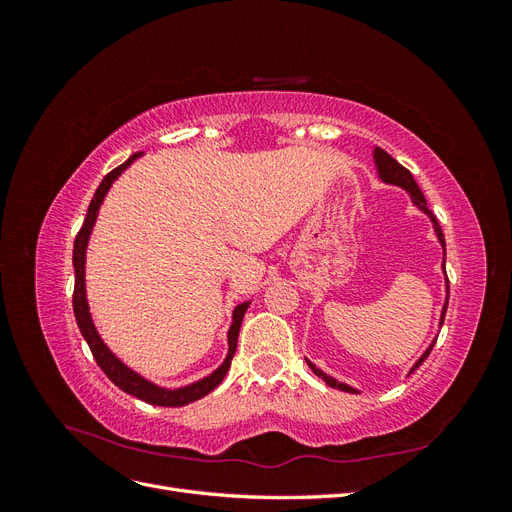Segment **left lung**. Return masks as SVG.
Here are the masks:
<instances>
[{
  "label": "left lung",
  "mask_w": 512,
  "mask_h": 512,
  "mask_svg": "<svg viewBox=\"0 0 512 512\" xmlns=\"http://www.w3.org/2000/svg\"><path fill=\"white\" fill-rule=\"evenodd\" d=\"M374 166H376V173H378V177H380V181L382 183H386V185H397V188H401V190H406L408 194H410V200H412V205L418 209V211H423L427 218H429V222L433 224V230H436V237H438V241H440V245H442V252H444V258H442V271H444V280H446V301H444V307H442V314H440V329H442V324H444V316H446V305H448V277H446V243H444V235H442V228H440V224H438V220H436V215H433L431 211H429V207H427V200H425V196H423V192H421V188H418L416 185V181H414V177H412V173L408 168H404L401 166L395 158H391L389 153H386L384 149H380V147H374ZM438 339V337H436ZM436 339H433V342L429 344V348L421 354V359H418L414 365H412V369H410V374L412 371L421 365L427 356H429V352H431V348H433V344H436ZM307 361V365L312 367V371L314 374L318 376V378H322L324 382H327L331 389H337V391H346V393H359L354 389V386H350V384H346V382H339V380H335L333 376H329V374H324V371L320 369V367H316L312 361L309 359H305Z\"/></svg>",
  "instance_id": "8db88e82"
}]
</instances>
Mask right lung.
<instances>
[{
	"label": "right lung",
	"instance_id": "obj_1",
	"mask_svg": "<svg viewBox=\"0 0 512 512\" xmlns=\"http://www.w3.org/2000/svg\"><path fill=\"white\" fill-rule=\"evenodd\" d=\"M143 156V151L134 153V156H130L126 162H123L121 166H117L115 170H111L108 173L102 183L98 185V190L94 194V198H91L89 203V209H87V218L79 230V235H76L74 239V252H72V265H74V297H72V305H74V318H76V324H79L81 329V335L85 337V342L91 350V354H94L96 363L100 365V369L104 371V374L108 376V380H111L113 384H117L121 391H126L128 395H134L138 399L147 401V404L151 406H164V408H179V406H188L192 404V401L205 397L207 393H211L215 386H218L226 371L230 367V361L232 356H235V350H237V337H239V329H241V322H243V316L247 312V307H250L252 301H245V303H239L235 309H232V322H230V329H228V354L224 363L211 371L209 376L200 378L188 386H179V389H166V386H160L156 382L147 380L145 376L138 374V371H134L132 367H128L126 363H123L119 356L108 348L104 344V339L100 337L96 324H94V318H91V312H89V303H87V288H85V260H87V245H89V237L91 232H94V226H96V220H98V211L104 203V198L108 194V190H111V185L119 179V175L126 170L134 160H138Z\"/></svg>",
	"mask_w": 512,
	"mask_h": 512
}]
</instances>
